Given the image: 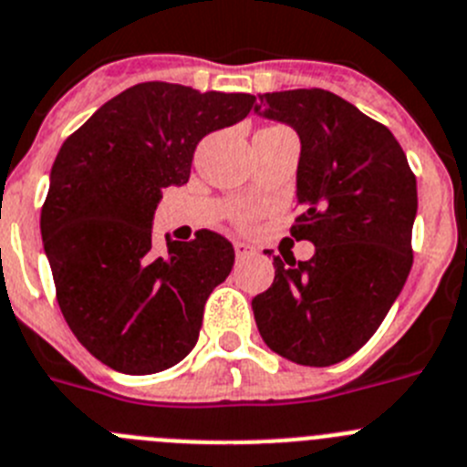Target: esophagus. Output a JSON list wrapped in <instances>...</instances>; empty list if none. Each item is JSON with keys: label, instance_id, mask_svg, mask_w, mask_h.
I'll use <instances>...</instances> for the list:
<instances>
[{"label": "esophagus", "instance_id": "34e87169", "mask_svg": "<svg viewBox=\"0 0 467 467\" xmlns=\"http://www.w3.org/2000/svg\"><path fill=\"white\" fill-rule=\"evenodd\" d=\"M234 254H237V258H251V255H255V249L251 246V244L246 242H234Z\"/></svg>", "mask_w": 467, "mask_h": 467}]
</instances>
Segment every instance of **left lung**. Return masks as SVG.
I'll return each mask as SVG.
<instances>
[{
  "label": "left lung",
  "mask_w": 467,
  "mask_h": 467,
  "mask_svg": "<svg viewBox=\"0 0 467 467\" xmlns=\"http://www.w3.org/2000/svg\"><path fill=\"white\" fill-rule=\"evenodd\" d=\"M255 113L300 137L291 234L309 260L275 255V281L254 297L265 344L309 368L356 354L381 326L411 270L417 176L386 125L333 92H265Z\"/></svg>",
  "instance_id": "8db88e82"
}]
</instances>
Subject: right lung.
I'll list each match as a JSON object with an SVG mask.
<instances>
[{"label": "right lung", "instance_id": "right-lung-1", "mask_svg": "<svg viewBox=\"0 0 467 467\" xmlns=\"http://www.w3.org/2000/svg\"><path fill=\"white\" fill-rule=\"evenodd\" d=\"M246 92L149 81L109 99L62 144L41 209V239L67 326L98 360L153 375L192 351L204 302L234 263L212 230L153 244L162 191L183 186L195 146L249 116Z\"/></svg>", "mask_w": 467, "mask_h": 467}]
</instances>
